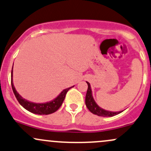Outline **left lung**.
<instances>
[{
  "label": "left lung",
  "instance_id": "left-lung-1",
  "mask_svg": "<svg viewBox=\"0 0 151 151\" xmlns=\"http://www.w3.org/2000/svg\"><path fill=\"white\" fill-rule=\"evenodd\" d=\"M87 82V85H88V89H87V94H86L85 104L88 110L92 113L98 116H102V117H112V116L117 115L118 114L121 113L122 112H123V110L119 111V112H112V111L104 110L103 108L100 107L94 100L90 84L88 82Z\"/></svg>",
  "mask_w": 151,
  "mask_h": 151
}]
</instances>
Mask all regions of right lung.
<instances>
[{
	"mask_svg": "<svg viewBox=\"0 0 151 151\" xmlns=\"http://www.w3.org/2000/svg\"><path fill=\"white\" fill-rule=\"evenodd\" d=\"M11 86H12L13 92H14L17 100L19 101L20 105L26 110L29 111L32 113L37 114V115H49V114L56 112L62 105L64 98H65L66 94L69 91V89L74 87L73 86L72 87L64 89L56 98L49 101V102H44V103H36V102H31V101L23 98L15 88L14 82H13V68L12 71H11Z\"/></svg>",
	"mask_w": 151,
	"mask_h": 151,
	"instance_id": "obj_1",
	"label": "right lung"
}]
</instances>
